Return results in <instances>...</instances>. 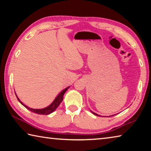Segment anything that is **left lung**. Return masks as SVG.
Instances as JSON below:
<instances>
[{
  "label": "left lung",
  "instance_id": "8db88e82",
  "mask_svg": "<svg viewBox=\"0 0 151 151\" xmlns=\"http://www.w3.org/2000/svg\"><path fill=\"white\" fill-rule=\"evenodd\" d=\"M93 112V113L94 114V115H96V116H99V114H96V113H94V112Z\"/></svg>",
  "mask_w": 151,
  "mask_h": 151
}]
</instances>
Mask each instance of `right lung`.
<instances>
[{
	"label": "right lung",
	"mask_w": 151,
	"mask_h": 151,
	"mask_svg": "<svg viewBox=\"0 0 151 151\" xmlns=\"http://www.w3.org/2000/svg\"><path fill=\"white\" fill-rule=\"evenodd\" d=\"M68 88H65V90H63L61 93L58 94V95L57 96V98H56L55 99V101H53V103L50 104V105H49L47 107H46V108L45 109H30L29 108V107H28L27 106H25L24 104L22 103L21 101H20L19 98H18L17 96V99L19 100V101L20 102V103H21L22 105H23L24 107H26V108L29 110V111H30L32 112H35V113H37V114H49L50 113H52V112L55 111V110L57 108V107L59 106V104H60L61 102H62L63 99V95L65 93V92L66 91V90H67Z\"/></svg>",
	"instance_id": "add662e5"
}]
</instances>
